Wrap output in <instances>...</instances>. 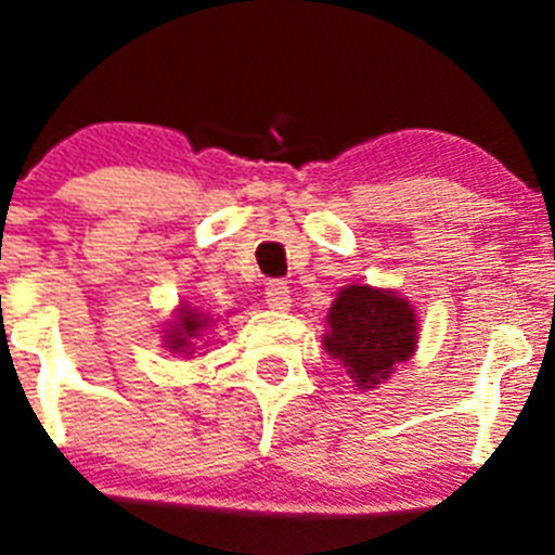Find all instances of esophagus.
<instances>
[{"instance_id":"esophagus-1","label":"esophagus","mask_w":555,"mask_h":555,"mask_svg":"<svg viewBox=\"0 0 555 555\" xmlns=\"http://www.w3.org/2000/svg\"><path fill=\"white\" fill-rule=\"evenodd\" d=\"M263 297H267V306L274 308V311H288V306H292L286 281H269L267 288H263Z\"/></svg>"}]
</instances>
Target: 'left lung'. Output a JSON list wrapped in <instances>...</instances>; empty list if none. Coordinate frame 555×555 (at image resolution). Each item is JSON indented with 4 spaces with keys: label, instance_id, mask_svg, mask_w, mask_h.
<instances>
[{
    "label": "left lung",
    "instance_id": "8db88e82",
    "mask_svg": "<svg viewBox=\"0 0 555 555\" xmlns=\"http://www.w3.org/2000/svg\"><path fill=\"white\" fill-rule=\"evenodd\" d=\"M325 350L347 366L358 389H372L416 347L414 308L397 294L372 286L338 292L327 317Z\"/></svg>",
    "mask_w": 555,
    "mask_h": 555
}]
</instances>
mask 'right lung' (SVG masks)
<instances>
[{
  "mask_svg": "<svg viewBox=\"0 0 555 555\" xmlns=\"http://www.w3.org/2000/svg\"><path fill=\"white\" fill-rule=\"evenodd\" d=\"M208 320H205L203 313L191 311V308H180L178 313V325L169 331V350H180L183 352L185 347H191V341L199 336V331H205Z\"/></svg>",
  "mask_w": 555,
  "mask_h": 555,
  "instance_id": "right-lung-1",
  "label": "right lung"
}]
</instances>
